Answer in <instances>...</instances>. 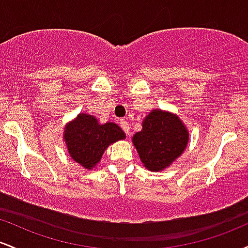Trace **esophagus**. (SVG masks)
Wrapping results in <instances>:
<instances>
[{"label":"esophagus","instance_id":"esophagus-1","mask_svg":"<svg viewBox=\"0 0 248 248\" xmlns=\"http://www.w3.org/2000/svg\"><path fill=\"white\" fill-rule=\"evenodd\" d=\"M120 126H121V128L122 129H124V132L127 134V135H129V124H128V122L126 121V120H124V119H122V120H120Z\"/></svg>","mask_w":248,"mask_h":248}]
</instances>
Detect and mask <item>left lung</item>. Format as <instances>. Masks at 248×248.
Segmentation results:
<instances>
[{
  "instance_id": "obj_1",
  "label": "left lung",
  "mask_w": 248,
  "mask_h": 248,
  "mask_svg": "<svg viewBox=\"0 0 248 248\" xmlns=\"http://www.w3.org/2000/svg\"><path fill=\"white\" fill-rule=\"evenodd\" d=\"M189 142V132L176 114L156 109L144 118L142 130L133 143L142 163L150 171H161L182 155Z\"/></svg>"
}]
</instances>
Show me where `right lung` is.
Returning a JSON list of instances; mask_svg holds the SVG:
<instances>
[{
	"instance_id": "right-lung-1",
	"label": "right lung",
	"mask_w": 248,
	"mask_h": 248,
	"mask_svg": "<svg viewBox=\"0 0 248 248\" xmlns=\"http://www.w3.org/2000/svg\"><path fill=\"white\" fill-rule=\"evenodd\" d=\"M126 139L124 130L114 122L99 124L94 116L80 113L64 129V141L73 161L92 169L101 160L110 143Z\"/></svg>"
}]
</instances>
